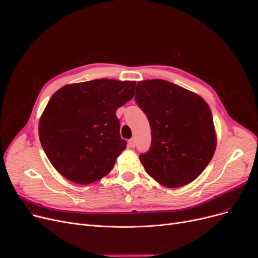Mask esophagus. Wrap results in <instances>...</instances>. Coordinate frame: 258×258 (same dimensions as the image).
Returning a JSON list of instances; mask_svg holds the SVG:
<instances>
[{"label":"esophagus","instance_id":"esophagus-1","mask_svg":"<svg viewBox=\"0 0 258 258\" xmlns=\"http://www.w3.org/2000/svg\"><path fill=\"white\" fill-rule=\"evenodd\" d=\"M128 146L130 148H135L136 147V141H135V139H131V140L128 141Z\"/></svg>","mask_w":258,"mask_h":258}]
</instances>
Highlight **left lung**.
<instances>
[{"label":"left lung","instance_id":"1","mask_svg":"<svg viewBox=\"0 0 258 258\" xmlns=\"http://www.w3.org/2000/svg\"><path fill=\"white\" fill-rule=\"evenodd\" d=\"M135 98L151 129L150 148L140 156L147 173L170 188L197 179L217 144L209 105L198 94L162 79L139 81Z\"/></svg>","mask_w":258,"mask_h":258}]
</instances>
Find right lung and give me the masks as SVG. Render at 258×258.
<instances>
[{
	"label": "right lung",
	"mask_w": 258,
	"mask_h": 258,
	"mask_svg": "<svg viewBox=\"0 0 258 258\" xmlns=\"http://www.w3.org/2000/svg\"><path fill=\"white\" fill-rule=\"evenodd\" d=\"M136 81L95 79L64 86L40 117L39 138L51 165L68 180L93 183L108 174L127 143L116 110L135 95Z\"/></svg>",
	"instance_id": "right-lung-1"
}]
</instances>
